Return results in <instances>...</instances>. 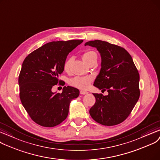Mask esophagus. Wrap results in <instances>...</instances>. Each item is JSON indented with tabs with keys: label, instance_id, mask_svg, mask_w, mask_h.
<instances>
[{
	"label": "esophagus",
	"instance_id": "1",
	"mask_svg": "<svg viewBox=\"0 0 160 160\" xmlns=\"http://www.w3.org/2000/svg\"><path fill=\"white\" fill-rule=\"evenodd\" d=\"M88 92H86V91H84V90H80V94H87Z\"/></svg>",
	"mask_w": 160,
	"mask_h": 160
}]
</instances>
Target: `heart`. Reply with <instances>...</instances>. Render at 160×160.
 Listing matches in <instances>:
<instances>
[{"label":"heart","instance_id":"1","mask_svg":"<svg viewBox=\"0 0 160 160\" xmlns=\"http://www.w3.org/2000/svg\"><path fill=\"white\" fill-rule=\"evenodd\" d=\"M98 55L97 53L92 50H88L86 51L82 55V58L85 60V62L87 64H88L90 61L93 60L97 59ZM72 64V58H67L64 63V70L65 72H69L70 69V66ZM92 81V78L90 76H85V77H80V76H77L74 78L70 80V84L76 88L80 89H87L90 83Z\"/></svg>","mask_w":160,"mask_h":160}]
</instances>
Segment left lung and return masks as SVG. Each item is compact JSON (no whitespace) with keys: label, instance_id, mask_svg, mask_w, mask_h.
<instances>
[{"label":"left lung","instance_id":"1","mask_svg":"<svg viewBox=\"0 0 160 160\" xmlns=\"http://www.w3.org/2000/svg\"><path fill=\"white\" fill-rule=\"evenodd\" d=\"M102 57V68L94 85L109 94H93L96 102L90 115L103 126L120 124L130 115L139 96V73L131 55L124 48L102 40L87 42Z\"/></svg>","mask_w":160,"mask_h":160}]
</instances>
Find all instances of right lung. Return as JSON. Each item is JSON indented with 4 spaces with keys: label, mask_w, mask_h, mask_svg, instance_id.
I'll return each instance as SVG.
<instances>
[{
    "label": "right lung",
    "mask_w": 160,
    "mask_h": 160,
    "mask_svg": "<svg viewBox=\"0 0 160 160\" xmlns=\"http://www.w3.org/2000/svg\"><path fill=\"white\" fill-rule=\"evenodd\" d=\"M83 40L51 42L32 51L25 58L19 75V98L31 119L43 127L51 128L66 118L70 102L79 90L64 87L62 93L51 88L62 85L58 75L64 71L68 55Z\"/></svg>",
    "instance_id": "add662e5"
}]
</instances>
